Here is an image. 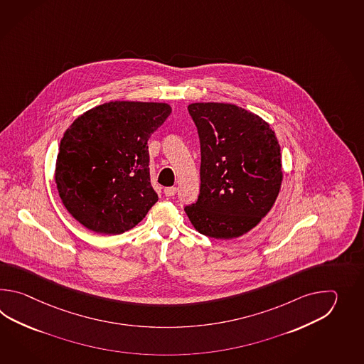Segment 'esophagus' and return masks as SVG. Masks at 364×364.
<instances>
[{"label": "esophagus", "instance_id": "esophagus-1", "mask_svg": "<svg viewBox=\"0 0 364 364\" xmlns=\"http://www.w3.org/2000/svg\"><path fill=\"white\" fill-rule=\"evenodd\" d=\"M164 193H165V196H174L177 193V187H166L164 190Z\"/></svg>", "mask_w": 364, "mask_h": 364}]
</instances>
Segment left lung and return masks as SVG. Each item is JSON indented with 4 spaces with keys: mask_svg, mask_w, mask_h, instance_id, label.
<instances>
[{
    "mask_svg": "<svg viewBox=\"0 0 364 364\" xmlns=\"http://www.w3.org/2000/svg\"><path fill=\"white\" fill-rule=\"evenodd\" d=\"M200 139V193L186 205L198 232L232 240L271 210L282 183L279 140L263 118L225 102H193Z\"/></svg>",
    "mask_w": 364,
    "mask_h": 364,
    "instance_id": "8db88e82",
    "label": "left lung"
}]
</instances>
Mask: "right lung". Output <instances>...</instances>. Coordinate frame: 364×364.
<instances>
[{
  "label": "right lung",
  "instance_id": "right-lung-1",
  "mask_svg": "<svg viewBox=\"0 0 364 364\" xmlns=\"http://www.w3.org/2000/svg\"><path fill=\"white\" fill-rule=\"evenodd\" d=\"M171 113L165 102L110 101L63 134L55 179L65 208L99 234L127 232L159 200L149 178V136Z\"/></svg>",
  "mask_w": 364,
  "mask_h": 364
}]
</instances>
